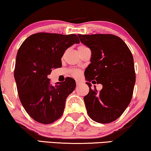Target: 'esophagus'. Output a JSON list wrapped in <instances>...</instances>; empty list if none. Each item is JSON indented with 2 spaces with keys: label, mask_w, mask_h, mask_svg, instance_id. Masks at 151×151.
I'll return each mask as SVG.
<instances>
[{
  "label": "esophagus",
  "mask_w": 151,
  "mask_h": 151,
  "mask_svg": "<svg viewBox=\"0 0 151 151\" xmlns=\"http://www.w3.org/2000/svg\"><path fill=\"white\" fill-rule=\"evenodd\" d=\"M81 83H82L81 81H80V80H76V85H80Z\"/></svg>",
  "instance_id": "obj_1"
}]
</instances>
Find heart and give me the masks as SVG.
<instances>
[{
	"label": "heart",
	"mask_w": 151,
	"mask_h": 151,
	"mask_svg": "<svg viewBox=\"0 0 151 151\" xmlns=\"http://www.w3.org/2000/svg\"><path fill=\"white\" fill-rule=\"evenodd\" d=\"M86 48V46H84V45H80V46H78V50L83 49V48ZM71 74H72V76H74V77H79V76H80V74H81V71H80V70L74 69L71 71Z\"/></svg>",
	"instance_id": "obj_1"
}]
</instances>
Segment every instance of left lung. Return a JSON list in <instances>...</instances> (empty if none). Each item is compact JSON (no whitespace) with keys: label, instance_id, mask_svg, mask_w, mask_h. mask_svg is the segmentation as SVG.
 <instances>
[{"label":"left lung","instance_id":"obj_1","mask_svg":"<svg viewBox=\"0 0 151 151\" xmlns=\"http://www.w3.org/2000/svg\"><path fill=\"white\" fill-rule=\"evenodd\" d=\"M91 51V64L85 71L89 87L84 97L89 116L96 122L109 123L124 112L132 97L136 76L132 52L120 37L111 34L78 35ZM90 81L101 83L99 93Z\"/></svg>","mask_w":151,"mask_h":151}]
</instances>
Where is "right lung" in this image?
<instances>
[{"label":"right lung","mask_w":151,"mask_h":151,"mask_svg":"<svg viewBox=\"0 0 151 151\" xmlns=\"http://www.w3.org/2000/svg\"><path fill=\"white\" fill-rule=\"evenodd\" d=\"M80 43L77 35L39 32L28 37L17 52L14 78L19 99L31 118L50 124L62 116L67 96L76 88L75 80L50 84L52 68L62 66L65 50Z\"/></svg>","instance_id":"obj_1"}]
</instances>
